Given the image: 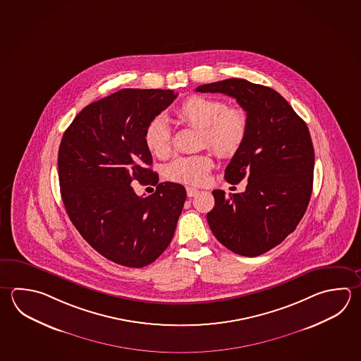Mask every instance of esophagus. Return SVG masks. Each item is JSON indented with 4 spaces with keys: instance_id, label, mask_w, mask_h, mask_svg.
<instances>
[{
    "instance_id": "obj_1",
    "label": "esophagus",
    "mask_w": 361,
    "mask_h": 361,
    "mask_svg": "<svg viewBox=\"0 0 361 361\" xmlns=\"http://www.w3.org/2000/svg\"><path fill=\"white\" fill-rule=\"evenodd\" d=\"M186 194H188V197H197V194H199V190L195 189V188H191V186H188L186 188Z\"/></svg>"
}]
</instances>
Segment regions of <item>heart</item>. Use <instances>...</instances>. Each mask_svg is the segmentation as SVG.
<instances>
[{
    "mask_svg": "<svg viewBox=\"0 0 361 361\" xmlns=\"http://www.w3.org/2000/svg\"><path fill=\"white\" fill-rule=\"evenodd\" d=\"M183 123L202 131V145L209 147L218 156L230 158L245 142L249 118L240 107H227L217 98L194 94L188 97L176 109ZM144 143L152 154L166 158L171 153V130L162 117L150 120L144 131ZM209 154L181 156L166 167V177L181 184H203L213 167Z\"/></svg>",
    "mask_w": 361,
    "mask_h": 361,
    "instance_id": "1",
    "label": "heart"
}]
</instances>
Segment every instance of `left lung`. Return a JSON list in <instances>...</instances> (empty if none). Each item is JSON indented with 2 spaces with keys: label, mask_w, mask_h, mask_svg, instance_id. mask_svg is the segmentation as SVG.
Wrapping results in <instances>:
<instances>
[{
  "label": "left lung",
  "mask_w": 361,
  "mask_h": 361,
  "mask_svg": "<svg viewBox=\"0 0 361 361\" xmlns=\"http://www.w3.org/2000/svg\"><path fill=\"white\" fill-rule=\"evenodd\" d=\"M236 99L249 118L245 142L226 167L227 183L247 180L244 192L213 190L207 214L218 241L244 257H258L295 231L313 190L314 148L298 114L274 89L245 79L197 87Z\"/></svg>",
  "instance_id": "left-lung-1"
}]
</instances>
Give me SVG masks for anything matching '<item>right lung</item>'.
Listing matches in <instances>:
<instances>
[{
	"label": "right lung",
	"mask_w": 361,
	"mask_h": 361,
	"mask_svg": "<svg viewBox=\"0 0 361 361\" xmlns=\"http://www.w3.org/2000/svg\"><path fill=\"white\" fill-rule=\"evenodd\" d=\"M177 94L162 89H121L82 109L62 136L59 180L68 218L104 258L142 268L153 263L176 230L186 190L158 183L144 131ZM156 184L135 195L131 182Z\"/></svg>",
	"instance_id": "obj_1"
}]
</instances>
